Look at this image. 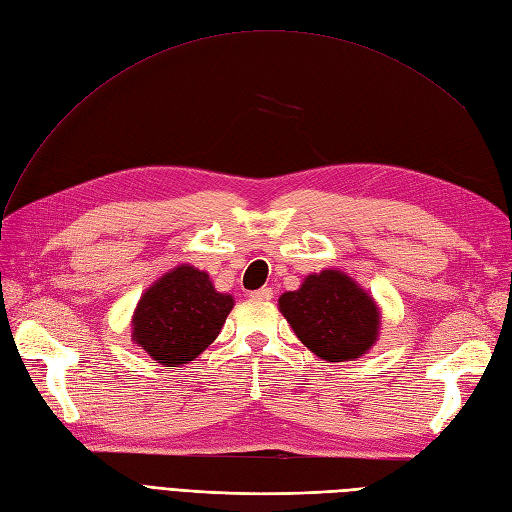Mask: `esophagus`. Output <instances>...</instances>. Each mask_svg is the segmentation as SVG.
Here are the masks:
<instances>
[{"instance_id": "esophagus-1", "label": "esophagus", "mask_w": 512, "mask_h": 512, "mask_svg": "<svg viewBox=\"0 0 512 512\" xmlns=\"http://www.w3.org/2000/svg\"><path fill=\"white\" fill-rule=\"evenodd\" d=\"M250 299L256 301V303H265V301H271L273 299V290L271 288H260V290H254L250 294Z\"/></svg>"}]
</instances>
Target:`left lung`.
<instances>
[{
  "mask_svg": "<svg viewBox=\"0 0 512 512\" xmlns=\"http://www.w3.org/2000/svg\"><path fill=\"white\" fill-rule=\"evenodd\" d=\"M277 303L301 344L329 363L361 359L380 337L376 299L339 269L309 273Z\"/></svg>",
  "mask_w": 512,
  "mask_h": 512,
  "instance_id": "1",
  "label": "left lung"
}]
</instances>
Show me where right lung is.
<instances>
[{"instance_id": "add662e5", "label": "right lung", "mask_w": 512, "mask_h": 512, "mask_svg": "<svg viewBox=\"0 0 512 512\" xmlns=\"http://www.w3.org/2000/svg\"><path fill=\"white\" fill-rule=\"evenodd\" d=\"M235 307L207 271L179 265L153 282L132 314V342L162 367H181L213 344Z\"/></svg>"}]
</instances>
